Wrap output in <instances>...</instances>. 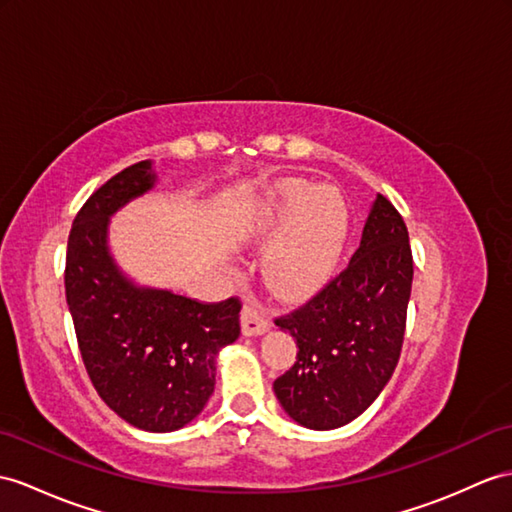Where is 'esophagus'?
Listing matches in <instances>:
<instances>
[{
    "instance_id": "obj_1",
    "label": "esophagus",
    "mask_w": 512,
    "mask_h": 512,
    "mask_svg": "<svg viewBox=\"0 0 512 512\" xmlns=\"http://www.w3.org/2000/svg\"><path fill=\"white\" fill-rule=\"evenodd\" d=\"M241 326L245 336H260L271 328L269 317L254 304H245L241 310Z\"/></svg>"
}]
</instances>
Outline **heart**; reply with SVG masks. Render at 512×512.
Instances as JSON below:
<instances>
[{"label":"heart","instance_id":"obj_1","mask_svg":"<svg viewBox=\"0 0 512 512\" xmlns=\"http://www.w3.org/2000/svg\"><path fill=\"white\" fill-rule=\"evenodd\" d=\"M347 230V208L332 186L282 180L271 186L245 228L247 241H265L263 271L280 295L304 293L326 276Z\"/></svg>","mask_w":512,"mask_h":512}]
</instances>
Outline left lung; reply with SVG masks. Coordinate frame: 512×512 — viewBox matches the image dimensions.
I'll return each mask as SVG.
<instances>
[{
    "label": "left lung",
    "mask_w": 512,
    "mask_h": 512,
    "mask_svg": "<svg viewBox=\"0 0 512 512\" xmlns=\"http://www.w3.org/2000/svg\"><path fill=\"white\" fill-rule=\"evenodd\" d=\"M413 254L402 215L376 195L350 265L291 315L276 319L297 341L295 365L273 382L284 413L334 430L376 402L400 360Z\"/></svg>",
    "instance_id": "8db88e82"
}]
</instances>
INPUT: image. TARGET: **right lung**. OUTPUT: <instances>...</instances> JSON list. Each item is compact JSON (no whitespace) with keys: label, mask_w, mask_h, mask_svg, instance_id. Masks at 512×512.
Segmentation results:
<instances>
[{"label":"right lung","mask_w":512,"mask_h":512,"mask_svg":"<svg viewBox=\"0 0 512 512\" xmlns=\"http://www.w3.org/2000/svg\"><path fill=\"white\" fill-rule=\"evenodd\" d=\"M143 160L82 206L67 243L65 291L84 367L110 410L145 432H173L215 391L217 356L241 334L239 299L199 304L132 280L110 252V219L154 191Z\"/></svg>","instance_id":"obj_1"}]
</instances>
